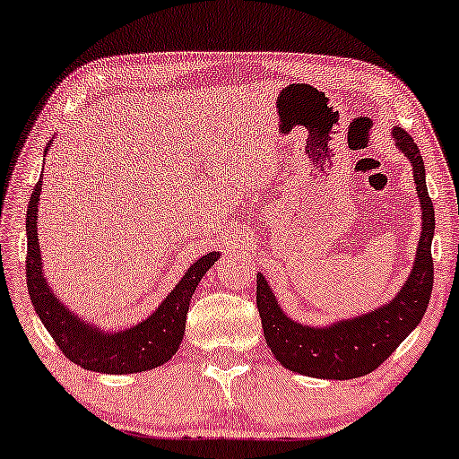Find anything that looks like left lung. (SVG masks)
I'll return each mask as SVG.
<instances>
[{
    "label": "left lung",
    "instance_id": "obj_1",
    "mask_svg": "<svg viewBox=\"0 0 459 459\" xmlns=\"http://www.w3.org/2000/svg\"><path fill=\"white\" fill-rule=\"evenodd\" d=\"M392 136L396 147L411 159L423 210V232L419 238L412 273L400 294L386 307L351 321L334 323L326 329L298 325L283 315L272 288L267 286L264 275L257 273V310L265 341L275 359L292 372L329 380H351L374 372L409 337L429 307L433 290L431 241L435 210L427 192L425 165L417 143L403 128H394Z\"/></svg>",
    "mask_w": 459,
    "mask_h": 459
}]
</instances>
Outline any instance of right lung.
<instances>
[{"label": "right lung", "mask_w": 459, "mask_h": 459, "mask_svg": "<svg viewBox=\"0 0 459 459\" xmlns=\"http://www.w3.org/2000/svg\"><path fill=\"white\" fill-rule=\"evenodd\" d=\"M40 187L42 176L36 181L26 210V283L36 315L40 316L42 325L47 326L65 358L100 374L147 372L169 361L184 339L187 308H190L195 286L221 257V253H208L195 261L176 290L165 298L161 307L152 312L147 321L120 333H101L71 315L47 286L40 264L39 230H36Z\"/></svg>", "instance_id": "obj_1"}]
</instances>
